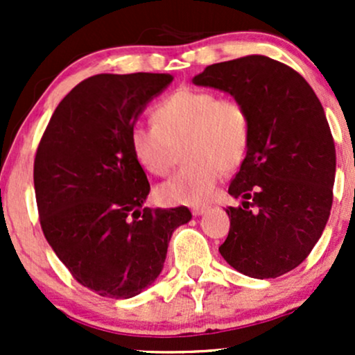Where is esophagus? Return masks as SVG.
<instances>
[{
	"instance_id": "esophagus-1",
	"label": "esophagus",
	"mask_w": 355,
	"mask_h": 355,
	"mask_svg": "<svg viewBox=\"0 0 355 355\" xmlns=\"http://www.w3.org/2000/svg\"><path fill=\"white\" fill-rule=\"evenodd\" d=\"M207 210H209V207H207V205H197V207H193V209H191V214H193L195 217H198V215L205 214Z\"/></svg>"
}]
</instances>
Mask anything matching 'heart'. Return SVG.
Returning a JSON list of instances; mask_svg holds the SVG:
<instances>
[{
	"label": "heart",
	"mask_w": 355,
	"mask_h": 355,
	"mask_svg": "<svg viewBox=\"0 0 355 355\" xmlns=\"http://www.w3.org/2000/svg\"><path fill=\"white\" fill-rule=\"evenodd\" d=\"M155 125L130 130V150L145 172L165 177L172 170L177 146L189 164L158 187L168 205H198L215 190L222 170L237 168L247 157L252 123L237 98L200 88H178L157 103Z\"/></svg>",
	"instance_id": "heart-1"
}]
</instances>
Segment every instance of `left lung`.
I'll use <instances>...</instances> for the list:
<instances>
[{
    "label": "left lung",
    "mask_w": 355,
    "mask_h": 355,
    "mask_svg": "<svg viewBox=\"0 0 355 355\" xmlns=\"http://www.w3.org/2000/svg\"><path fill=\"white\" fill-rule=\"evenodd\" d=\"M195 85L230 93L252 123L247 157L229 185L220 254L254 279H275L307 259L332 209L336 145L322 103L294 68L263 55L207 67Z\"/></svg>",
    "instance_id": "obj_1"
}]
</instances>
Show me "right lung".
I'll use <instances>...</instances> for the list:
<instances>
[{
  "label": "right lung",
  "instance_id": "add662e5",
  "mask_svg": "<svg viewBox=\"0 0 355 355\" xmlns=\"http://www.w3.org/2000/svg\"><path fill=\"white\" fill-rule=\"evenodd\" d=\"M168 73L89 76L60 101L35 155L40 225L76 282L130 299L160 275L187 207L144 209L150 183L130 150L141 110Z\"/></svg>",
  "mask_w": 355,
  "mask_h": 355
}]
</instances>
